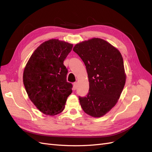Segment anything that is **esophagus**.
I'll return each mask as SVG.
<instances>
[{
    "label": "esophagus",
    "instance_id": "obj_1",
    "mask_svg": "<svg viewBox=\"0 0 152 152\" xmlns=\"http://www.w3.org/2000/svg\"><path fill=\"white\" fill-rule=\"evenodd\" d=\"M77 82H74V83H73V87H74V89H77Z\"/></svg>",
    "mask_w": 152,
    "mask_h": 152
}]
</instances>
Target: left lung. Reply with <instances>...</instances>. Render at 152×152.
I'll list each match as a JSON object with an SVG mask.
<instances>
[{"label":"left lung","mask_w":152,"mask_h":152,"mask_svg":"<svg viewBox=\"0 0 152 152\" xmlns=\"http://www.w3.org/2000/svg\"><path fill=\"white\" fill-rule=\"evenodd\" d=\"M73 50L84 63L89 82L88 94L79 96L81 107L91 117H102L116 104L125 86L122 55L117 48L99 38L77 44Z\"/></svg>","instance_id":"1"}]
</instances>
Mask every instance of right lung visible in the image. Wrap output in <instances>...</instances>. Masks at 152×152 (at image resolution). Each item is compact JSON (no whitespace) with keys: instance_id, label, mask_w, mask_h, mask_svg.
Here are the masks:
<instances>
[{"instance_id":"obj_1","label":"right lung","mask_w":152,"mask_h":152,"mask_svg":"<svg viewBox=\"0 0 152 152\" xmlns=\"http://www.w3.org/2000/svg\"><path fill=\"white\" fill-rule=\"evenodd\" d=\"M72 48L73 44L58 39L45 41L35 50L24 69L23 79L28 97L47 115L62 112L72 93L63 64Z\"/></svg>"}]
</instances>
